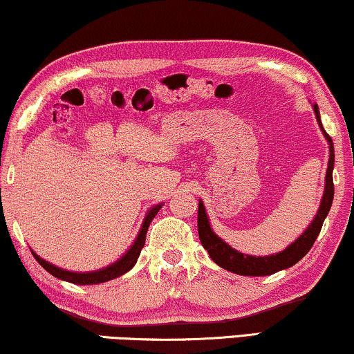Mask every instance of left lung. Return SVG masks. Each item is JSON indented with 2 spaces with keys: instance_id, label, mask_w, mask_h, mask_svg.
<instances>
[{
  "instance_id": "obj_1",
  "label": "left lung",
  "mask_w": 354,
  "mask_h": 354,
  "mask_svg": "<svg viewBox=\"0 0 354 354\" xmlns=\"http://www.w3.org/2000/svg\"><path fill=\"white\" fill-rule=\"evenodd\" d=\"M316 113V120L319 123V127L324 133V136L328 142V151H330V156H328V165H327V173H326V187L324 194H322V201L319 205V210H317L315 220L311 221V225L306 227V231L301 234L300 237L297 239L295 242H292L286 250L276 253V255L270 257H252V255H243V253L234 250L231 245L216 236L213 232L210 226V221H208L205 207H203V202H198V216H197V227H198V237H201V242L208 255L213 261L216 263L218 266H221L223 270L236 272V274L241 276H270L274 274V272L281 270H287L301 260L303 257L310 252L313 243L319 236L322 223H324L328 210L332 207L333 201V179H332V171H333V160H335V153H333V142L326 129L322 128L321 117H319V109L315 104L313 106Z\"/></svg>"
}]
</instances>
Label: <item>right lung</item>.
<instances>
[{"mask_svg": "<svg viewBox=\"0 0 354 354\" xmlns=\"http://www.w3.org/2000/svg\"><path fill=\"white\" fill-rule=\"evenodd\" d=\"M160 208H162V203H158V205L152 207L151 210L147 212V215L142 221L141 231H139L136 241L133 242V245L128 248V252L120 258V260L112 263V265L104 268V270H97V271H91V272H72V271H66V270H62V268L51 265V263L43 260V258H39L33 250H32V255L35 257V260H37L39 265H41L44 270L49 272V274H53L57 279H62V281L78 283V286H89V283H102V282L112 281V279L125 274V272H128L134 265H136L139 253H141L144 243H146L147 229H149V226H151L152 220L156 218V215Z\"/></svg>", "mask_w": 354, "mask_h": 354, "instance_id": "add662e5", "label": "right lung"}]
</instances>
